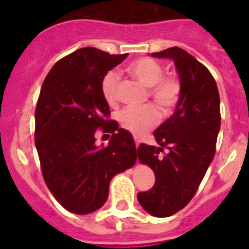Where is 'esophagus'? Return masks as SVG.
<instances>
[{
    "label": "esophagus",
    "instance_id": "obj_1",
    "mask_svg": "<svg viewBox=\"0 0 249 249\" xmlns=\"http://www.w3.org/2000/svg\"><path fill=\"white\" fill-rule=\"evenodd\" d=\"M135 142H136V147H138L140 146V143H141V140L138 137H136L135 136Z\"/></svg>",
    "mask_w": 249,
    "mask_h": 249
}]
</instances>
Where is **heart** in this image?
I'll list each match as a JSON object with an SVG mask.
<instances>
[{"instance_id":"b5f03b06","label":"heart","mask_w":249,"mask_h":249,"mask_svg":"<svg viewBox=\"0 0 249 249\" xmlns=\"http://www.w3.org/2000/svg\"><path fill=\"white\" fill-rule=\"evenodd\" d=\"M128 73L137 78L146 87L149 94L162 108H169L175 105L179 93V83L173 76H163V67L155 59L143 57L131 62L127 67ZM120 74L108 71L101 82V92L105 101L113 106L117 102V89ZM158 121V112L153 106L146 107H128L120 113V122L123 128L135 135H142L155 126Z\"/></svg>"}]
</instances>
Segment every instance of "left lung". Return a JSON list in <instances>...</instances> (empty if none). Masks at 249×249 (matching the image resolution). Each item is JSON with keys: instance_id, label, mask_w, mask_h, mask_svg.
<instances>
[{"instance_id": "1", "label": "left lung", "mask_w": 249, "mask_h": 249, "mask_svg": "<svg viewBox=\"0 0 249 249\" xmlns=\"http://www.w3.org/2000/svg\"><path fill=\"white\" fill-rule=\"evenodd\" d=\"M152 57L173 61L179 80V98L173 114L153 136L160 147L141 143L138 160L153 169L155 186L137 198L146 212L169 217L193 198L215 153L221 128L219 93L211 72L179 47L167 48ZM169 149L163 158V147Z\"/></svg>"}]
</instances>
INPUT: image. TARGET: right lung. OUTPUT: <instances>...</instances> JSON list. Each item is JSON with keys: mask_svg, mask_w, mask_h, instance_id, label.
<instances>
[{"mask_svg": "<svg viewBox=\"0 0 249 249\" xmlns=\"http://www.w3.org/2000/svg\"><path fill=\"white\" fill-rule=\"evenodd\" d=\"M127 56L80 48L56 62L41 87L35 144L42 175L56 201L76 214L100 210L112 178L137 160L131 133L106 120L109 106L101 92L103 76ZM97 128L114 133L107 147L94 143Z\"/></svg>", "mask_w": 249, "mask_h": 249, "instance_id": "add662e5", "label": "right lung"}]
</instances>
